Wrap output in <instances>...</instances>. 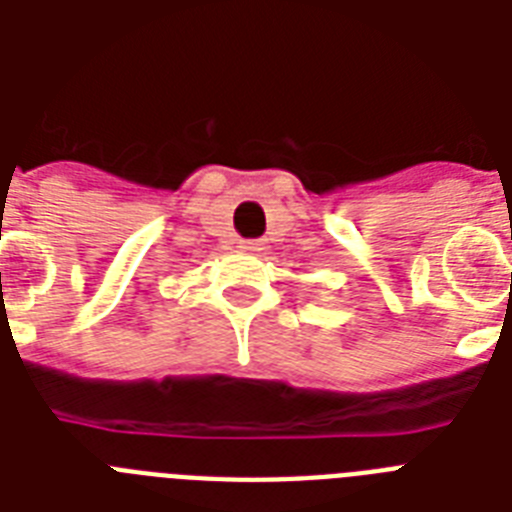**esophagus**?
<instances>
[{
    "mask_svg": "<svg viewBox=\"0 0 512 512\" xmlns=\"http://www.w3.org/2000/svg\"><path fill=\"white\" fill-rule=\"evenodd\" d=\"M244 252H257V249H263V244H257V241H241L239 244Z\"/></svg>",
    "mask_w": 512,
    "mask_h": 512,
    "instance_id": "34e87169",
    "label": "esophagus"
}]
</instances>
